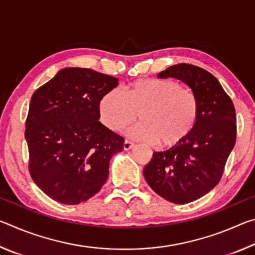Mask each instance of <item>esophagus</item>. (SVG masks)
<instances>
[{
  "mask_svg": "<svg viewBox=\"0 0 255 255\" xmlns=\"http://www.w3.org/2000/svg\"><path fill=\"white\" fill-rule=\"evenodd\" d=\"M133 146H135V144L131 143L130 140L126 139V140H125V143H124V149L125 150H129V149H131Z\"/></svg>",
  "mask_w": 255,
  "mask_h": 255,
  "instance_id": "1",
  "label": "esophagus"
}]
</instances>
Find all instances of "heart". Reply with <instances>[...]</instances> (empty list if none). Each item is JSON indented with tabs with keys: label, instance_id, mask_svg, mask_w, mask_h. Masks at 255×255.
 Instances as JSON below:
<instances>
[{
	"label": "heart",
	"instance_id": "b5f03b06",
	"mask_svg": "<svg viewBox=\"0 0 255 255\" xmlns=\"http://www.w3.org/2000/svg\"><path fill=\"white\" fill-rule=\"evenodd\" d=\"M199 105L195 94L172 80L140 79L127 86L125 94L114 89L99 102L101 123L112 131L132 124L127 130L132 139L159 141L163 147L184 143L196 127Z\"/></svg>",
	"mask_w": 255,
	"mask_h": 255
}]
</instances>
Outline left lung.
<instances>
[{
  "mask_svg": "<svg viewBox=\"0 0 255 255\" xmlns=\"http://www.w3.org/2000/svg\"><path fill=\"white\" fill-rule=\"evenodd\" d=\"M157 77H174L187 84L197 98L199 112L188 139L164 152H154L144 176L165 200L188 204L208 193L222 178L236 140L235 108L218 80L204 68L182 63Z\"/></svg>",
  "mask_w": 255,
  "mask_h": 255,
  "instance_id": "1",
  "label": "left lung"
}]
</instances>
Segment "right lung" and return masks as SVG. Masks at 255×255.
Wrapping results in <instances>:
<instances>
[{
    "mask_svg": "<svg viewBox=\"0 0 255 255\" xmlns=\"http://www.w3.org/2000/svg\"><path fill=\"white\" fill-rule=\"evenodd\" d=\"M117 85L114 76L65 67L32 94L24 132L29 171L51 199L81 204L106 183L125 139L99 122V102Z\"/></svg>",
    "mask_w": 255,
    "mask_h": 255,
    "instance_id": "add662e5",
    "label": "right lung"
}]
</instances>
